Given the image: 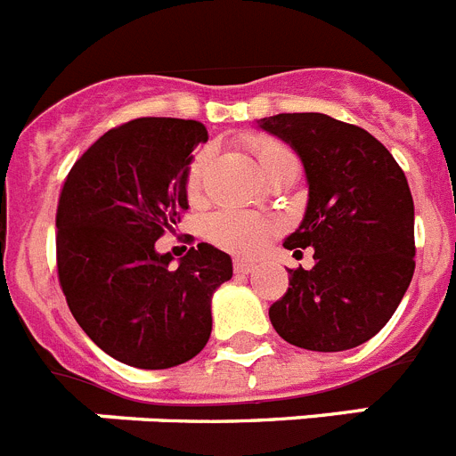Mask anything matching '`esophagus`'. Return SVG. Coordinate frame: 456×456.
Listing matches in <instances>:
<instances>
[{
    "label": "esophagus",
    "mask_w": 456,
    "mask_h": 456,
    "mask_svg": "<svg viewBox=\"0 0 456 456\" xmlns=\"http://www.w3.org/2000/svg\"><path fill=\"white\" fill-rule=\"evenodd\" d=\"M232 267H235V273H241V276H244V273H251L256 265H253L251 260H240V257H235Z\"/></svg>",
    "instance_id": "esophagus-1"
}]
</instances>
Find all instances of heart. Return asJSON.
Masks as SVG:
<instances>
[{
  "instance_id": "b5f03b06",
  "label": "heart",
  "mask_w": 456,
  "mask_h": 456,
  "mask_svg": "<svg viewBox=\"0 0 456 456\" xmlns=\"http://www.w3.org/2000/svg\"><path fill=\"white\" fill-rule=\"evenodd\" d=\"M248 148L256 155L257 167L265 173L276 167L281 159L294 157L288 146L281 141L269 139V136H251ZM209 162V151H199L187 168V189L189 193H196L203 183L205 167ZM276 224L272 219L257 216L253 212H241V209H221L208 219L205 232L208 240L215 241L216 247L225 251L237 253V256H253L256 251L265 247V241L273 235Z\"/></svg>"
}]
</instances>
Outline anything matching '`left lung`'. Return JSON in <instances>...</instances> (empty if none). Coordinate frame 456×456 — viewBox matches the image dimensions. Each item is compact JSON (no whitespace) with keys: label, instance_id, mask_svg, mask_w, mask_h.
I'll return each instance as SVG.
<instances>
[{"label":"left lung","instance_id":"1","mask_svg":"<svg viewBox=\"0 0 456 456\" xmlns=\"http://www.w3.org/2000/svg\"><path fill=\"white\" fill-rule=\"evenodd\" d=\"M257 127L299 155L308 180L304 221L283 247L315 248V267L289 269L269 320L301 349L358 347L393 317L416 269L404 171L370 132L326 114H278Z\"/></svg>","mask_w":456,"mask_h":456}]
</instances>
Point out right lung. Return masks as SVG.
<instances>
[{
	"mask_svg": "<svg viewBox=\"0 0 456 456\" xmlns=\"http://www.w3.org/2000/svg\"><path fill=\"white\" fill-rule=\"evenodd\" d=\"M199 120L136 118L100 136L68 173L56 209V267L68 308L104 354L141 370L187 363L212 333L228 253L200 241L171 267L155 241L180 221Z\"/></svg>",
	"mask_w": 456,
	"mask_h": 456,
	"instance_id": "right-lung-1",
	"label": "right lung"
}]
</instances>
